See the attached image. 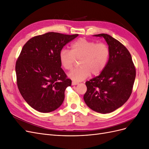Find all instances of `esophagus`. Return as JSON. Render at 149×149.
Listing matches in <instances>:
<instances>
[{"label":"esophagus","instance_id":"1","mask_svg":"<svg viewBox=\"0 0 149 149\" xmlns=\"http://www.w3.org/2000/svg\"><path fill=\"white\" fill-rule=\"evenodd\" d=\"M71 84H72V85H76V84H78V83L76 82V81H72Z\"/></svg>","mask_w":149,"mask_h":149}]
</instances>
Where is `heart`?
<instances>
[{
  "label": "heart",
  "instance_id": "obj_1",
  "mask_svg": "<svg viewBox=\"0 0 149 149\" xmlns=\"http://www.w3.org/2000/svg\"><path fill=\"white\" fill-rule=\"evenodd\" d=\"M110 50L106 43H98L80 38L71 44V50L63 49L60 53L62 66L66 70L73 68L76 60H80V68L68 74L73 80L81 81L92 73L100 74L105 68L109 60Z\"/></svg>",
  "mask_w": 149,
  "mask_h": 149
}]
</instances>
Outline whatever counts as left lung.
Instances as JSON below:
<instances>
[{
    "label": "left lung",
    "instance_id": "left-lung-1",
    "mask_svg": "<svg viewBox=\"0 0 149 149\" xmlns=\"http://www.w3.org/2000/svg\"><path fill=\"white\" fill-rule=\"evenodd\" d=\"M94 36L105 39L110 55L101 74L86 82L87 91L83 98L92 110L110 113L123 106L131 95L136 68L128 49L118 40L105 33Z\"/></svg>",
    "mask_w": 149,
    "mask_h": 149
}]
</instances>
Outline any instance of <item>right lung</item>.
Wrapping results in <instances>:
<instances>
[{
	"mask_svg": "<svg viewBox=\"0 0 149 149\" xmlns=\"http://www.w3.org/2000/svg\"><path fill=\"white\" fill-rule=\"evenodd\" d=\"M78 36L48 32L30 38L22 48L15 65L17 86L34 109L49 112L62 104L71 80L61 68L60 53Z\"/></svg>",
	"mask_w": 149,
	"mask_h": 149,
	"instance_id": "1",
	"label": "right lung"
}]
</instances>
